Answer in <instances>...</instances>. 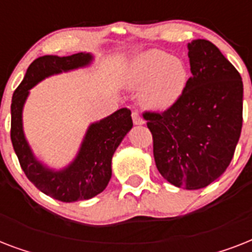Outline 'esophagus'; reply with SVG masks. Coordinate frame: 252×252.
I'll return each instance as SVG.
<instances>
[{
    "label": "esophagus",
    "mask_w": 252,
    "mask_h": 252,
    "mask_svg": "<svg viewBox=\"0 0 252 252\" xmlns=\"http://www.w3.org/2000/svg\"><path fill=\"white\" fill-rule=\"evenodd\" d=\"M132 119H133V123L136 126H142V124L145 123L138 111H133V112H132Z\"/></svg>",
    "instance_id": "esophagus-1"
}]
</instances>
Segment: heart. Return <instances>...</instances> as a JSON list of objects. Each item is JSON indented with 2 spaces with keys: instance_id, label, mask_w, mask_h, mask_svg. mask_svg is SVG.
<instances>
[{
  "instance_id": "1",
  "label": "heart",
  "mask_w": 252,
  "mask_h": 252,
  "mask_svg": "<svg viewBox=\"0 0 252 252\" xmlns=\"http://www.w3.org/2000/svg\"><path fill=\"white\" fill-rule=\"evenodd\" d=\"M124 81L128 86L140 85V100L153 110L171 107L186 90L188 70L182 59L168 56L159 49H149L138 53L124 70Z\"/></svg>"
}]
</instances>
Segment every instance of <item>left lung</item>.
I'll list each match as a JSON object with an SVG mask.
<instances>
[{"label": "left lung", "instance_id": "obj_1", "mask_svg": "<svg viewBox=\"0 0 252 252\" xmlns=\"http://www.w3.org/2000/svg\"><path fill=\"white\" fill-rule=\"evenodd\" d=\"M192 77L163 112L145 111L161 175L175 187L209 186L230 165L243 123V82L213 43H188Z\"/></svg>", "mask_w": 252, "mask_h": 252}]
</instances>
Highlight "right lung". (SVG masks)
Listing matches in <instances>:
<instances>
[{
    "label": "right lung",
    "instance_id": "obj_1",
    "mask_svg": "<svg viewBox=\"0 0 252 252\" xmlns=\"http://www.w3.org/2000/svg\"><path fill=\"white\" fill-rule=\"evenodd\" d=\"M90 53L72 56H43L32 61L11 99L10 137L22 170L43 193L64 203L89 200L107 187L111 179V161L128 130L133 126L130 110L120 108L108 118L91 124L77 158L61 171H52L36 161L22 128V110L31 87L43 78L90 64Z\"/></svg>",
    "mask_w": 252,
    "mask_h": 252
}]
</instances>
